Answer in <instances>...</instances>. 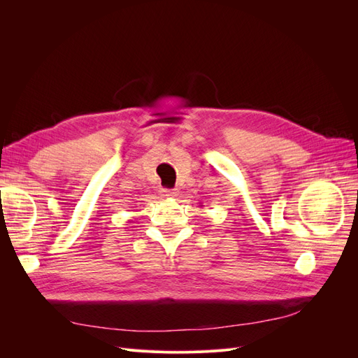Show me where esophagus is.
Listing matches in <instances>:
<instances>
[{
    "mask_svg": "<svg viewBox=\"0 0 358 358\" xmlns=\"http://www.w3.org/2000/svg\"><path fill=\"white\" fill-rule=\"evenodd\" d=\"M159 192H161V196H162V197H176V196H178V189H167V188H162Z\"/></svg>",
    "mask_w": 358,
    "mask_h": 358,
    "instance_id": "esophagus-1",
    "label": "esophagus"
}]
</instances>
